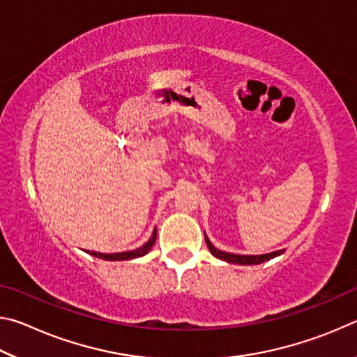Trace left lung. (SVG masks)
Listing matches in <instances>:
<instances>
[{
    "instance_id": "obj_1",
    "label": "left lung",
    "mask_w": 357,
    "mask_h": 357,
    "mask_svg": "<svg viewBox=\"0 0 357 357\" xmlns=\"http://www.w3.org/2000/svg\"><path fill=\"white\" fill-rule=\"evenodd\" d=\"M204 241H206V245L209 252L213 253L215 258L223 259V261L227 263H234V264H259L263 261H268L271 258H275L279 257L283 253V250H277V252H271V253H264V255H236V253H228V252H223L215 249V247L211 244V241L208 239L206 234H204Z\"/></svg>"
}]
</instances>
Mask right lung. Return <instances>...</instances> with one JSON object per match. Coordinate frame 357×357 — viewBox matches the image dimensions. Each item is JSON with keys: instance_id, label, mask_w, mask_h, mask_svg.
I'll use <instances>...</instances> for the list:
<instances>
[{"instance_id": "right-lung-1", "label": "right lung", "mask_w": 357, "mask_h": 357, "mask_svg": "<svg viewBox=\"0 0 357 357\" xmlns=\"http://www.w3.org/2000/svg\"><path fill=\"white\" fill-rule=\"evenodd\" d=\"M155 236H157V229L153 231V236L149 238V241L144 245L138 247L135 250H129V252H119V253H100V252H88L91 253L93 257H98L102 259H107V261H123V259H134V258H140L143 255L153 249V245L155 243Z\"/></svg>"}]
</instances>
